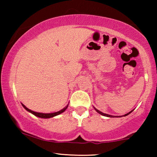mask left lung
I'll list each match as a JSON object with an SVG mask.
<instances>
[{
	"label": "left lung",
	"instance_id": "obj_1",
	"mask_svg": "<svg viewBox=\"0 0 157 157\" xmlns=\"http://www.w3.org/2000/svg\"><path fill=\"white\" fill-rule=\"evenodd\" d=\"M95 109V110L97 111L98 113H99L100 114H101V115H103V116H105V117H115V116H111V115H109V114H106V113H104L103 112H101V111H98V109H96V108H94ZM133 111V110L132 111H131L130 112H128V113H126V114H125V115H124V117H126V116H127V115H128L129 114V113H131Z\"/></svg>",
	"mask_w": 157,
	"mask_h": 157
}]
</instances>
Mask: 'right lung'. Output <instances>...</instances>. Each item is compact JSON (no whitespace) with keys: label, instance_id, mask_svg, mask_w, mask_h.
Wrapping results in <instances>:
<instances>
[{"label":"right lung","instance_id":"obj_1","mask_svg":"<svg viewBox=\"0 0 157 157\" xmlns=\"http://www.w3.org/2000/svg\"><path fill=\"white\" fill-rule=\"evenodd\" d=\"M22 106H23V107H24V109H25V110H27L28 111H29V112H31V113H33V115L36 116V117H40V118H43V119H47V118H51V117H55V116H57V115L60 114V113H63V111H65L66 109H67V107H68V105H67V106H66L65 107V108H63V109H61V111H58V112H55V113H38V112H35V111H33L30 110L29 109H28L27 107H26V106H25L24 105H23V104H22Z\"/></svg>","mask_w":157,"mask_h":157}]
</instances>
